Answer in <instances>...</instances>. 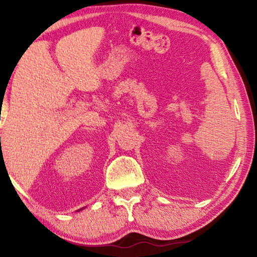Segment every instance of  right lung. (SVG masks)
<instances>
[{"instance_id":"add662e5","label":"right lung","mask_w":257,"mask_h":257,"mask_svg":"<svg viewBox=\"0 0 257 257\" xmlns=\"http://www.w3.org/2000/svg\"><path fill=\"white\" fill-rule=\"evenodd\" d=\"M0 120H1V119H0ZM78 211H79V210H78Z\"/></svg>"}]
</instances>
